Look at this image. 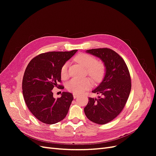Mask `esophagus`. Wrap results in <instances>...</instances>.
I'll return each mask as SVG.
<instances>
[{"label": "esophagus", "mask_w": 156, "mask_h": 156, "mask_svg": "<svg viewBox=\"0 0 156 156\" xmlns=\"http://www.w3.org/2000/svg\"><path fill=\"white\" fill-rule=\"evenodd\" d=\"M79 96V94H73V98L75 99L77 98V97Z\"/></svg>", "instance_id": "1"}]
</instances>
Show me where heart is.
<instances>
[{"instance_id": "heart-1", "label": "heart", "mask_w": 156, "mask_h": 156, "mask_svg": "<svg viewBox=\"0 0 156 156\" xmlns=\"http://www.w3.org/2000/svg\"><path fill=\"white\" fill-rule=\"evenodd\" d=\"M75 60L87 68V72L95 81H100L105 75V67L102 62H98L95 56L88 53H81L75 57ZM68 62H65L61 66L60 73L62 79H65L68 77ZM92 84V80L89 77L78 79L76 77L69 80L67 84L68 90L74 94H81L87 90Z\"/></svg>"}]
</instances>
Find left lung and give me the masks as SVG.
Listing matches in <instances>:
<instances>
[{"instance_id": "left-lung-1", "label": "left lung", "mask_w": 156, "mask_h": 156, "mask_svg": "<svg viewBox=\"0 0 156 156\" xmlns=\"http://www.w3.org/2000/svg\"><path fill=\"white\" fill-rule=\"evenodd\" d=\"M87 52L104 62L106 72L100 85L92 90L101 97L89 98L84 111L90 121L105 124L120 114L129 98L131 88L129 72L124 59L111 49H92Z\"/></svg>"}]
</instances>
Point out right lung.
<instances>
[{
	"mask_svg": "<svg viewBox=\"0 0 156 156\" xmlns=\"http://www.w3.org/2000/svg\"><path fill=\"white\" fill-rule=\"evenodd\" d=\"M77 50L51 51L40 54L28 64L22 82L23 94L26 105L37 120L47 124H54L67 115L73 94L63 92L55 100L52 90L63 89L60 85V70Z\"/></svg>",
	"mask_w": 156,
	"mask_h": 156,
	"instance_id": "obj_1",
	"label": "right lung"
}]
</instances>
